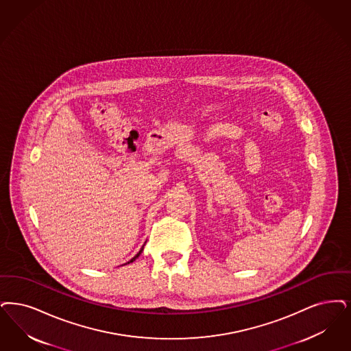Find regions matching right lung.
I'll use <instances>...</instances> for the list:
<instances>
[{
	"mask_svg": "<svg viewBox=\"0 0 351 351\" xmlns=\"http://www.w3.org/2000/svg\"><path fill=\"white\" fill-rule=\"evenodd\" d=\"M142 251H143V247H142V248H141L140 252L137 253V254H136V256H134V257H133V258H132V260H130V261H128V263H126V264H129V263H133V261H134V260H136V258H137V257H138V256H140L141 253H142Z\"/></svg>",
	"mask_w": 351,
	"mask_h": 351,
	"instance_id": "obj_1",
	"label": "right lung"
}]
</instances>
